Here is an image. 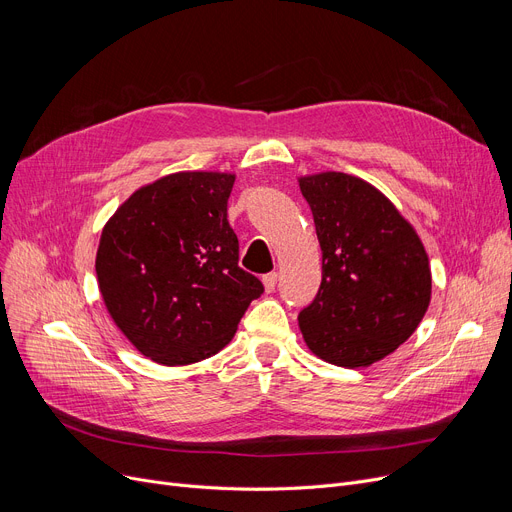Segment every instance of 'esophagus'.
Listing matches in <instances>:
<instances>
[{
  "instance_id": "obj_1",
  "label": "esophagus",
  "mask_w": 512,
  "mask_h": 512,
  "mask_svg": "<svg viewBox=\"0 0 512 512\" xmlns=\"http://www.w3.org/2000/svg\"><path fill=\"white\" fill-rule=\"evenodd\" d=\"M261 282H263V286H265V292H272V290L276 288V284H278V274H276V272L265 274V276L261 278Z\"/></svg>"
}]
</instances>
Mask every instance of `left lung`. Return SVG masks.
<instances>
[{
  "instance_id": "8db88e82",
  "label": "left lung",
  "mask_w": 512,
  "mask_h": 512,
  "mask_svg": "<svg viewBox=\"0 0 512 512\" xmlns=\"http://www.w3.org/2000/svg\"><path fill=\"white\" fill-rule=\"evenodd\" d=\"M321 247V284L299 313L311 351L365 367L405 342L423 319L432 272L417 232L369 182L342 172L301 178Z\"/></svg>"
}]
</instances>
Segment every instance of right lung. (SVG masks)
<instances>
[{
  "instance_id": "1",
  "label": "right lung",
  "mask_w": 512,
  "mask_h": 512,
  "mask_svg": "<svg viewBox=\"0 0 512 512\" xmlns=\"http://www.w3.org/2000/svg\"><path fill=\"white\" fill-rule=\"evenodd\" d=\"M232 186L234 174L164 176L139 188L101 232L95 272L105 307L155 363L220 353L261 297L259 278L238 267Z\"/></svg>"
}]
</instances>
